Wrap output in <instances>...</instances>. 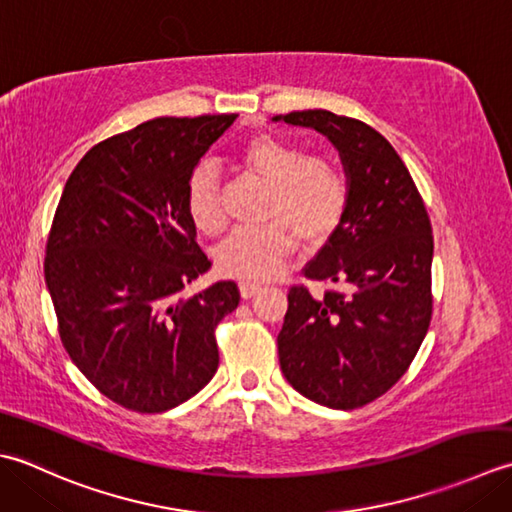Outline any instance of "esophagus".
Listing matches in <instances>:
<instances>
[{"label": "esophagus", "instance_id": "34e87169", "mask_svg": "<svg viewBox=\"0 0 512 512\" xmlns=\"http://www.w3.org/2000/svg\"><path fill=\"white\" fill-rule=\"evenodd\" d=\"M238 287H241V296L243 298H252V296H256L258 291H260V285L252 283V280H243V283L238 285Z\"/></svg>", "mask_w": 512, "mask_h": 512}]
</instances>
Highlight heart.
I'll return each instance as SVG.
<instances>
[{
	"label": "heart",
	"mask_w": 512,
	"mask_h": 512,
	"mask_svg": "<svg viewBox=\"0 0 512 512\" xmlns=\"http://www.w3.org/2000/svg\"><path fill=\"white\" fill-rule=\"evenodd\" d=\"M243 168L269 185L260 218L265 223L236 227L216 249L225 274L247 280L274 278L296 252L298 236L322 243L336 234L351 203L349 176L327 154H307L302 145L256 134L238 150ZM185 212L201 234L225 229V210L212 165L198 163L185 181Z\"/></svg>",
	"instance_id": "b5f03b06"
}]
</instances>
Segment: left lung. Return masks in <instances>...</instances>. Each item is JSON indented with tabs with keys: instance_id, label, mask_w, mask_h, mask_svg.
<instances>
[{
	"instance_id": "8db88e82",
	"label": "left lung",
	"mask_w": 512,
	"mask_h": 512,
	"mask_svg": "<svg viewBox=\"0 0 512 512\" xmlns=\"http://www.w3.org/2000/svg\"><path fill=\"white\" fill-rule=\"evenodd\" d=\"M278 119L325 134L351 183L342 225L302 269L325 294L289 287L280 369L305 398L351 411L402 378L429 331L431 218L398 152L371 125L329 110Z\"/></svg>"
}]
</instances>
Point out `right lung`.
Masks as SVG:
<instances>
[{"label": "right lung", "instance_id": "obj_1", "mask_svg": "<svg viewBox=\"0 0 512 512\" xmlns=\"http://www.w3.org/2000/svg\"><path fill=\"white\" fill-rule=\"evenodd\" d=\"M238 114L159 117L97 143L52 218L44 276L70 360L99 393L163 413L218 369L216 327L234 280L183 296L212 267L185 212V181Z\"/></svg>", "mask_w": 512, "mask_h": 512}]
</instances>
